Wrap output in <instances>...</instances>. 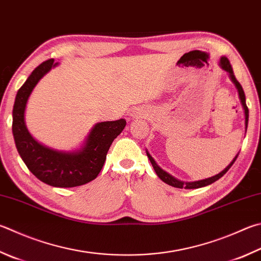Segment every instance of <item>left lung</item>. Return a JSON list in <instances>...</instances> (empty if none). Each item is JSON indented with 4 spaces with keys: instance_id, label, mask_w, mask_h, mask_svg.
<instances>
[{
    "instance_id": "obj_1",
    "label": "left lung",
    "mask_w": 261,
    "mask_h": 261,
    "mask_svg": "<svg viewBox=\"0 0 261 261\" xmlns=\"http://www.w3.org/2000/svg\"><path fill=\"white\" fill-rule=\"evenodd\" d=\"M220 66L222 69L227 70V72L229 73V76L231 79V81H233L236 85V88H238V91H239V94H240V99H241V102H242V105L244 107V112H245V126L248 127V121H249V110H248V106H246V102H245V94H244V91L242 89V85L240 84V82L236 80L235 75H234V72H233V68H231V66L229 64L228 59L226 58V57H221L220 59ZM246 127H245V131H246ZM147 156H148V159L150 161L151 165H153V168L155 170L156 174H158L159 178L161 180H163V181L165 184L170 185V186L172 187H177V188H186V189H194V188H201V187H204V186H207V185H210L212 182L217 181L218 179H220L224 174L228 171L229 168L231 167V165L234 164V162L236 161V159H238L239 154L235 156V159L231 161V162L229 163L228 167H227L225 170H222V171L220 173L216 174V176H213L211 178H207V179H203V180H200V181H194V182H184V181H179V180H177L176 178H173L172 176H170L169 173H167L165 171H163L162 169H161L158 164H156V162L154 161V159L151 158V156L147 153Z\"/></svg>"
}]
</instances>
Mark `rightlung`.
I'll list each match as a JSON object with an SVG mask.
<instances>
[{
	"label": "right lung",
	"mask_w": 261,
	"mask_h": 261,
	"mask_svg": "<svg viewBox=\"0 0 261 261\" xmlns=\"http://www.w3.org/2000/svg\"><path fill=\"white\" fill-rule=\"evenodd\" d=\"M54 61L49 59L37 66L18 90L12 111V134L19 155L37 179L54 187H76L97 178L108 149L124 129L126 121L121 118L97 123L82 148L72 153L57 151L37 143L26 127L25 108L37 82L57 65Z\"/></svg>",
	"instance_id": "add662e5"
}]
</instances>
